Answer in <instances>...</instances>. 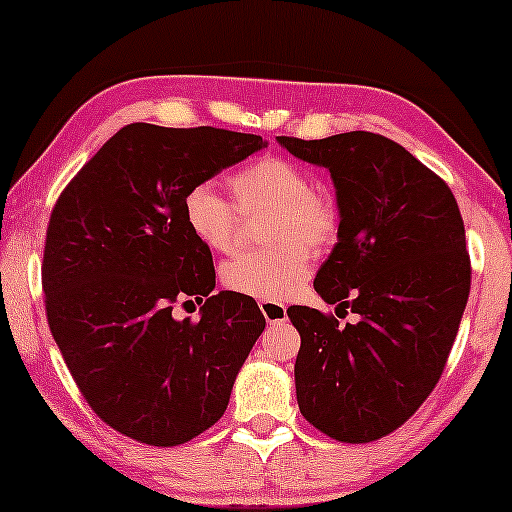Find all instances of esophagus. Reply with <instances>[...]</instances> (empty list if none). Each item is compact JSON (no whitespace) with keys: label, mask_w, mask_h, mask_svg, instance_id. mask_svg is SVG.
<instances>
[{"label":"esophagus","mask_w":512,"mask_h":512,"mask_svg":"<svg viewBox=\"0 0 512 512\" xmlns=\"http://www.w3.org/2000/svg\"><path fill=\"white\" fill-rule=\"evenodd\" d=\"M258 307H261L263 317L268 324H282V321H286V305L284 303H277V300H261Z\"/></svg>","instance_id":"esophagus-1"}]
</instances>
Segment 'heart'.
I'll return each mask as SVG.
<instances>
[{
	"label": "heart",
	"instance_id": "b5f03b06",
	"mask_svg": "<svg viewBox=\"0 0 512 512\" xmlns=\"http://www.w3.org/2000/svg\"><path fill=\"white\" fill-rule=\"evenodd\" d=\"M233 202L209 181L188 188L181 219L195 240L212 251H230L240 214H261L270 244L244 251L223 265V284L242 296L291 298L312 275V251L338 240L340 209L331 193L312 188L310 172L284 156H263L228 179Z\"/></svg>",
	"mask_w": 512,
	"mask_h": 512
}]
</instances>
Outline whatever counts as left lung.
<instances>
[{
	"instance_id": "left-lung-1",
	"label": "left lung",
	"mask_w": 512,
	"mask_h": 512,
	"mask_svg": "<svg viewBox=\"0 0 512 512\" xmlns=\"http://www.w3.org/2000/svg\"><path fill=\"white\" fill-rule=\"evenodd\" d=\"M326 167L340 209L338 242L314 291L359 314L293 305L300 333L296 396L303 417L340 443H370L415 415L436 387L471 291L464 221L450 186L375 132L277 137Z\"/></svg>"
}]
</instances>
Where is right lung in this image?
Segmentation results:
<instances>
[{
	"label": "right lung",
	"instance_id": "obj_1",
	"mask_svg": "<svg viewBox=\"0 0 512 512\" xmlns=\"http://www.w3.org/2000/svg\"><path fill=\"white\" fill-rule=\"evenodd\" d=\"M265 149L263 137L130 123L55 202L41 286L46 317L95 415L139 443L172 447L219 422L265 328L256 300L214 293L212 251L181 219L188 188ZM206 298L201 321L171 303Z\"/></svg>",
	"mask_w": 512,
	"mask_h": 512
}]
</instances>
